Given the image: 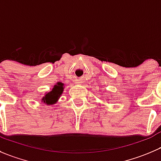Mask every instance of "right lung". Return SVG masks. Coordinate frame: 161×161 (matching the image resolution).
Listing matches in <instances>:
<instances>
[{"mask_svg": "<svg viewBox=\"0 0 161 161\" xmlns=\"http://www.w3.org/2000/svg\"><path fill=\"white\" fill-rule=\"evenodd\" d=\"M64 84L62 82H58L56 85H53L50 92L46 93L45 96L42 97V102L47 105H53L58 101L59 98L62 96L64 91Z\"/></svg>", "mask_w": 161, "mask_h": 161, "instance_id": "1", "label": "right lung"}]
</instances>
